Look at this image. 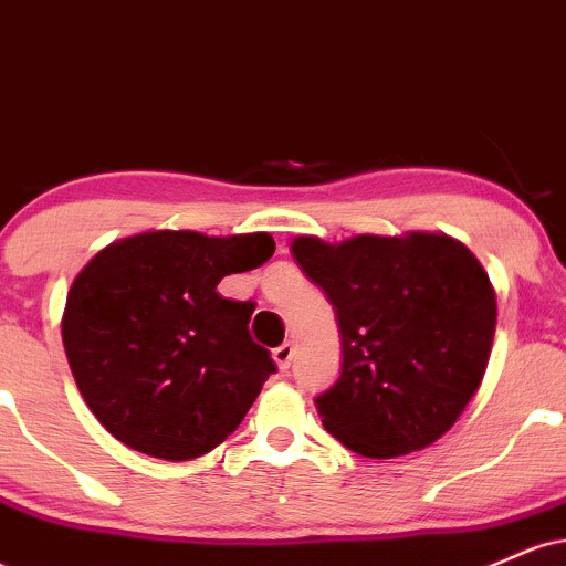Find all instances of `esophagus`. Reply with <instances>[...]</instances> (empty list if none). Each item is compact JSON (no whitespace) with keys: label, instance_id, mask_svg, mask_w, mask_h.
<instances>
[{"label":"esophagus","instance_id":"obj_1","mask_svg":"<svg viewBox=\"0 0 566 566\" xmlns=\"http://www.w3.org/2000/svg\"><path fill=\"white\" fill-rule=\"evenodd\" d=\"M292 356H295V346L292 343H282V346L274 348V361L279 369H290Z\"/></svg>","mask_w":566,"mask_h":566}]
</instances>
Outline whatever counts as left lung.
Segmentation results:
<instances>
[{"label":"left lung","instance_id":"obj_1","mask_svg":"<svg viewBox=\"0 0 566 566\" xmlns=\"http://www.w3.org/2000/svg\"><path fill=\"white\" fill-rule=\"evenodd\" d=\"M303 274L327 292L343 373L316 396L324 428L365 458H399L444 437L482 386L495 340V287L447 233L292 239Z\"/></svg>","mask_w":566,"mask_h":566}]
</instances>
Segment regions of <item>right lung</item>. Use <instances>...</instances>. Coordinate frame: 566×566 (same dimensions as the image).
Masks as SVG:
<instances>
[{
	"label": "right lung",
	"mask_w": 566,
	"mask_h": 566,
	"mask_svg": "<svg viewBox=\"0 0 566 566\" xmlns=\"http://www.w3.org/2000/svg\"><path fill=\"white\" fill-rule=\"evenodd\" d=\"M271 233L143 231L103 247L76 274L61 333L82 399L129 450L207 454L237 431L274 359L250 335L252 303L220 279L263 265Z\"/></svg>",
	"instance_id": "1"
}]
</instances>
